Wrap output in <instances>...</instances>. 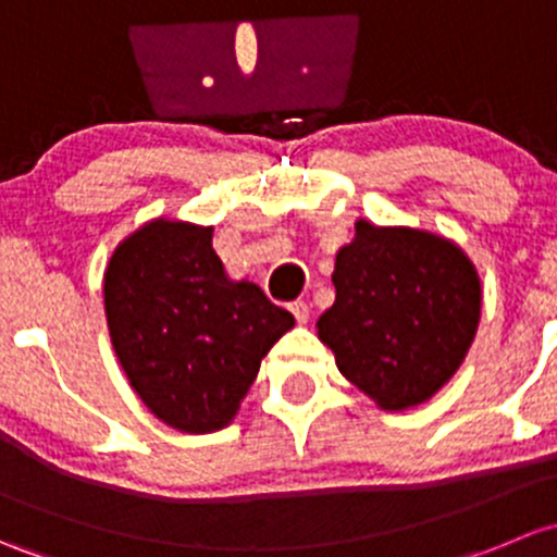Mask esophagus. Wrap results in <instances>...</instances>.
Instances as JSON below:
<instances>
[{
	"instance_id": "obj_1",
	"label": "esophagus",
	"mask_w": 557,
	"mask_h": 557,
	"mask_svg": "<svg viewBox=\"0 0 557 557\" xmlns=\"http://www.w3.org/2000/svg\"><path fill=\"white\" fill-rule=\"evenodd\" d=\"M289 311H292V317H295L297 321H300V324H306V321L311 319V306H308L306 300H295V302H289Z\"/></svg>"
}]
</instances>
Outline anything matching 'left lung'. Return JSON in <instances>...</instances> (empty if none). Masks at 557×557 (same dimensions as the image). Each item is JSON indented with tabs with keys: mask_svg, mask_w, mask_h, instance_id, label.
I'll return each instance as SVG.
<instances>
[{
	"mask_svg": "<svg viewBox=\"0 0 557 557\" xmlns=\"http://www.w3.org/2000/svg\"><path fill=\"white\" fill-rule=\"evenodd\" d=\"M335 306L317 321L337 370L383 410L426 403L456 375L480 321V278L450 240L357 222L337 251Z\"/></svg>",
	"mask_w": 557,
	"mask_h": 557,
	"instance_id": "obj_1",
	"label": "left lung"
}]
</instances>
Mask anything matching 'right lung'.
<instances>
[{"mask_svg":"<svg viewBox=\"0 0 557 557\" xmlns=\"http://www.w3.org/2000/svg\"><path fill=\"white\" fill-rule=\"evenodd\" d=\"M114 354L154 416L187 434L233 421L262 357L295 326L249 281H231L211 227L154 220L114 249L104 273Z\"/></svg>","mask_w":557,"mask_h":557,"instance_id":"add662e5","label":"right lung"}]
</instances>
